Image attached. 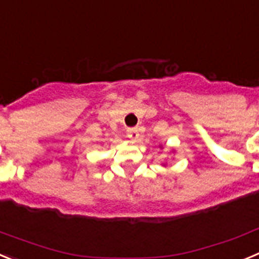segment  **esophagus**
<instances>
[{
	"label": "esophagus",
	"instance_id": "1",
	"mask_svg": "<svg viewBox=\"0 0 259 259\" xmlns=\"http://www.w3.org/2000/svg\"><path fill=\"white\" fill-rule=\"evenodd\" d=\"M126 135H127V138L137 139L139 137L138 129H135V127H129V129L126 130Z\"/></svg>",
	"mask_w": 259,
	"mask_h": 259
}]
</instances>
